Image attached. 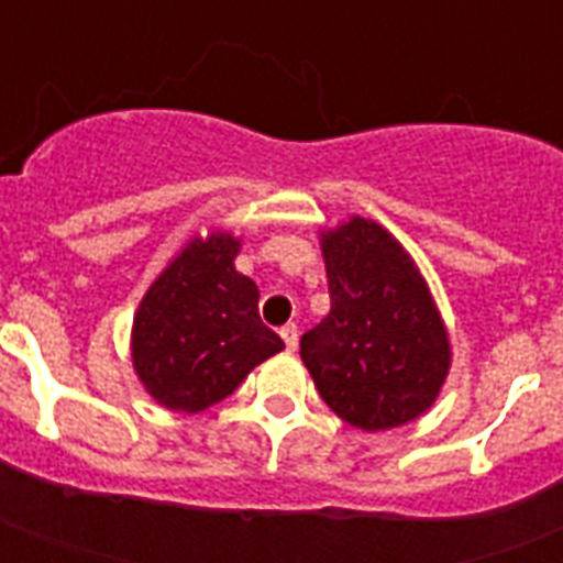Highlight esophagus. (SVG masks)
Segmentation results:
<instances>
[{
    "mask_svg": "<svg viewBox=\"0 0 563 563\" xmlns=\"http://www.w3.org/2000/svg\"><path fill=\"white\" fill-rule=\"evenodd\" d=\"M283 342H286V351H298V324H286L280 330Z\"/></svg>",
    "mask_w": 563,
    "mask_h": 563,
    "instance_id": "esophagus-1",
    "label": "esophagus"
}]
</instances>
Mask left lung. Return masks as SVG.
<instances>
[{
	"mask_svg": "<svg viewBox=\"0 0 563 563\" xmlns=\"http://www.w3.org/2000/svg\"><path fill=\"white\" fill-rule=\"evenodd\" d=\"M318 236L333 303L300 339V360L321 400L351 427H406L432 409L453 365L427 277L374 219L351 216Z\"/></svg>",
	"mask_w": 563,
	"mask_h": 563,
	"instance_id": "8db88e82",
	"label": "left lung"
}]
</instances>
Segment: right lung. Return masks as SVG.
<instances>
[{"label": "right lung", "instance_id": "right-lung-1", "mask_svg": "<svg viewBox=\"0 0 563 563\" xmlns=\"http://www.w3.org/2000/svg\"><path fill=\"white\" fill-rule=\"evenodd\" d=\"M242 239L210 228L189 236L145 289L131 327V362L163 409H210L283 339L260 321V289L236 272Z\"/></svg>", "mask_w": 563, "mask_h": 563}]
</instances>
